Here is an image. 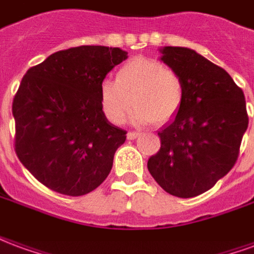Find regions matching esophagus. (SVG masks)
Segmentation results:
<instances>
[{
    "label": "esophagus",
    "mask_w": 254,
    "mask_h": 254,
    "mask_svg": "<svg viewBox=\"0 0 254 254\" xmlns=\"http://www.w3.org/2000/svg\"><path fill=\"white\" fill-rule=\"evenodd\" d=\"M138 136H140V133L137 132H127V140H134V138H137Z\"/></svg>",
    "instance_id": "34e87169"
}]
</instances>
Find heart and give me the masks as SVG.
<instances>
[{
    "label": "heart",
    "instance_id": "heart-1",
    "mask_svg": "<svg viewBox=\"0 0 254 254\" xmlns=\"http://www.w3.org/2000/svg\"><path fill=\"white\" fill-rule=\"evenodd\" d=\"M185 99L182 78L152 58H134L117 72L116 83L99 85V103L107 120L121 125L133 105L134 125L165 124L180 113Z\"/></svg>",
    "mask_w": 254,
    "mask_h": 254
}]
</instances>
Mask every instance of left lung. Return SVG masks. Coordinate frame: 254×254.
Listing matches in <instances>:
<instances>
[{
	"mask_svg": "<svg viewBox=\"0 0 254 254\" xmlns=\"http://www.w3.org/2000/svg\"><path fill=\"white\" fill-rule=\"evenodd\" d=\"M160 61L182 78L181 110L160 127V149L148 170L173 196L201 194L235 165L248 129L245 96L229 73L188 47L159 49Z\"/></svg>",
	"mask_w": 254,
	"mask_h": 254,
	"instance_id": "obj_1",
	"label": "left lung"
}]
</instances>
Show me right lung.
Returning <instances> with one entry per match:
<instances>
[{"instance_id": "obj_1", "label": "right lung", "mask_w": 254, "mask_h": 254, "mask_svg": "<svg viewBox=\"0 0 254 254\" xmlns=\"http://www.w3.org/2000/svg\"><path fill=\"white\" fill-rule=\"evenodd\" d=\"M127 58L120 47L78 46L27 70L12 106L14 149L45 187L83 196L107 178L127 132L106 118L99 85Z\"/></svg>"}]
</instances>
